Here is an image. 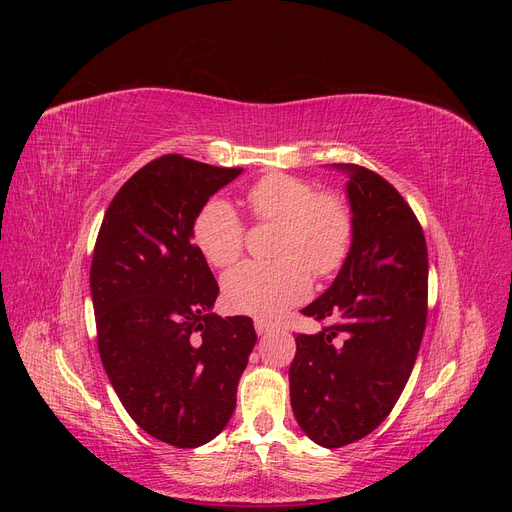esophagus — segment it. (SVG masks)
<instances>
[{"mask_svg": "<svg viewBox=\"0 0 512 512\" xmlns=\"http://www.w3.org/2000/svg\"><path fill=\"white\" fill-rule=\"evenodd\" d=\"M254 327H256V333L262 337V335H269L271 331H273V324L271 322H267V320H262V318H256L254 320Z\"/></svg>", "mask_w": 512, "mask_h": 512, "instance_id": "1", "label": "esophagus"}]
</instances>
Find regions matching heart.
Returning a JSON list of instances; mask_svg holds the SVG:
<instances>
[{"instance_id": "b5f03b06", "label": "heart", "mask_w": 512, "mask_h": 512, "mask_svg": "<svg viewBox=\"0 0 512 512\" xmlns=\"http://www.w3.org/2000/svg\"><path fill=\"white\" fill-rule=\"evenodd\" d=\"M247 205L258 222L280 224L271 262H247L224 277V303L232 312L277 318L301 303L312 280L329 277L344 267L352 250L354 218L346 200L318 192L307 179L269 173L247 190ZM198 252L211 267L228 269L243 256L245 224L224 198L200 207L192 226Z\"/></svg>"}]
</instances>
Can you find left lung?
<instances>
[{
    "label": "left lung",
    "mask_w": 512,
    "mask_h": 512,
    "mask_svg": "<svg viewBox=\"0 0 512 512\" xmlns=\"http://www.w3.org/2000/svg\"><path fill=\"white\" fill-rule=\"evenodd\" d=\"M337 168L350 177L352 250L331 288L301 309L331 324L297 335L288 371L297 423L324 448L365 438L391 414L427 322V245L414 211L374 170Z\"/></svg>",
    "instance_id": "1"
}]
</instances>
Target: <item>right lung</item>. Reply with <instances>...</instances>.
Wrapping results in <instances>:
<instances>
[{
	"label": "right lung",
	"instance_id": "right-lung-1",
	"mask_svg": "<svg viewBox=\"0 0 512 512\" xmlns=\"http://www.w3.org/2000/svg\"><path fill=\"white\" fill-rule=\"evenodd\" d=\"M241 173L179 153L145 164L111 200L94 247L106 376L134 423L177 448L226 427L256 344L252 318L209 312L220 286L192 243L200 207Z\"/></svg>",
	"mask_w": 512,
	"mask_h": 512
}]
</instances>
